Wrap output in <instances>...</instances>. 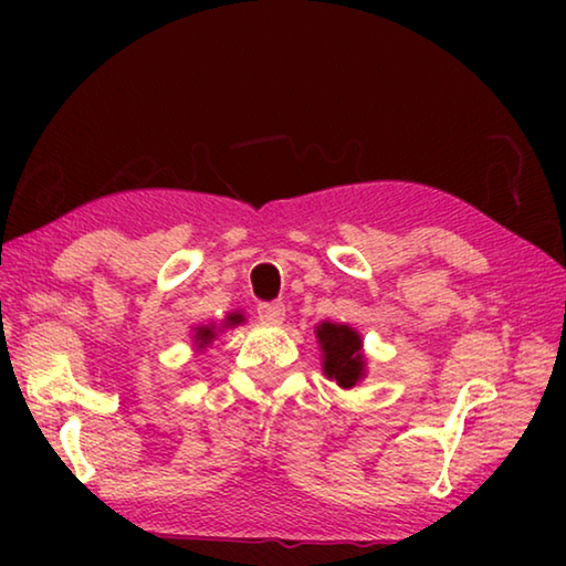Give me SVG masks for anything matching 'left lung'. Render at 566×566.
I'll list each match as a JSON object with an SVG mask.
<instances>
[{
  "label": "left lung",
  "mask_w": 566,
  "mask_h": 566,
  "mask_svg": "<svg viewBox=\"0 0 566 566\" xmlns=\"http://www.w3.org/2000/svg\"><path fill=\"white\" fill-rule=\"evenodd\" d=\"M244 317L237 312H229L227 319H224V327H217V322H209V324H199L195 327V334H191V339H195V352H205L209 344L217 339V332L229 329V327H237V324H242Z\"/></svg>",
  "instance_id": "8db88e82"
}]
</instances>
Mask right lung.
<instances>
[{
    "instance_id": "obj_1",
    "label": "right lung",
    "mask_w": 566,
    "mask_h": 566,
    "mask_svg": "<svg viewBox=\"0 0 566 566\" xmlns=\"http://www.w3.org/2000/svg\"><path fill=\"white\" fill-rule=\"evenodd\" d=\"M317 342L322 349L324 377L337 381L342 389L357 387L367 377V359H364L361 334L349 324L324 319L317 324Z\"/></svg>"
}]
</instances>
